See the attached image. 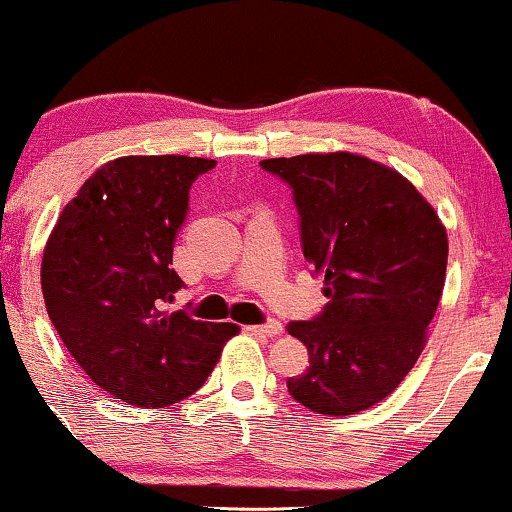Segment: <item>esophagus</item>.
I'll list each match as a JSON object with an SVG mask.
<instances>
[{"label":"esophagus","instance_id":"1","mask_svg":"<svg viewBox=\"0 0 512 512\" xmlns=\"http://www.w3.org/2000/svg\"><path fill=\"white\" fill-rule=\"evenodd\" d=\"M252 335H264V338H278L283 333V326L278 321H269L264 326H248Z\"/></svg>","mask_w":512,"mask_h":512}]
</instances>
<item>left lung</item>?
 I'll use <instances>...</instances> for the list:
<instances>
[{
	"mask_svg": "<svg viewBox=\"0 0 512 512\" xmlns=\"http://www.w3.org/2000/svg\"><path fill=\"white\" fill-rule=\"evenodd\" d=\"M293 189L302 252L323 274L326 309L290 321L309 349L288 380L297 404L352 416L397 390L428 342L444 290L449 238L409 179L366 155L304 153L260 163Z\"/></svg>",
	"mask_w": 512,
	"mask_h": 512,
	"instance_id": "obj_1",
	"label": "left lung"
}]
</instances>
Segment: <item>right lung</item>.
I'll use <instances>...</instances> for the list:
<instances>
[{"mask_svg": "<svg viewBox=\"0 0 512 512\" xmlns=\"http://www.w3.org/2000/svg\"><path fill=\"white\" fill-rule=\"evenodd\" d=\"M215 160L125 155L68 200L42 255L49 319L82 371L115 399L165 409L198 390L236 323L167 312L181 288L172 248L189 189Z\"/></svg>", "mask_w": 512, "mask_h": 512, "instance_id": "right-lung-1", "label": "right lung"}]
</instances>
